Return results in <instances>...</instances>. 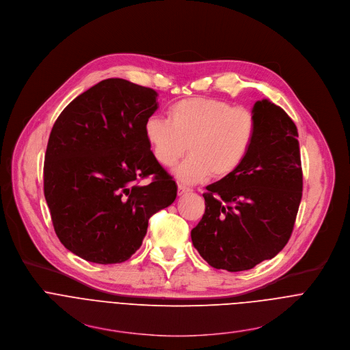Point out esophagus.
I'll use <instances>...</instances> for the list:
<instances>
[{
	"label": "esophagus",
	"instance_id": "34e87169",
	"mask_svg": "<svg viewBox=\"0 0 350 350\" xmlns=\"http://www.w3.org/2000/svg\"><path fill=\"white\" fill-rule=\"evenodd\" d=\"M189 191H191L190 187H186L183 185H178V195L179 196H182V195H185V193H189Z\"/></svg>",
	"mask_w": 350,
	"mask_h": 350
}]
</instances>
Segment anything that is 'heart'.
<instances>
[{"label":"heart","mask_w":350,"mask_h":350,"mask_svg":"<svg viewBox=\"0 0 350 350\" xmlns=\"http://www.w3.org/2000/svg\"><path fill=\"white\" fill-rule=\"evenodd\" d=\"M144 132L152 154L163 167L185 157L175 174L183 182H199L213 175L222 179L245 161L257 133L256 115L218 98L193 97L176 103L171 121L151 115Z\"/></svg>","instance_id":"obj_1"}]
</instances>
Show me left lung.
Segmentation results:
<instances>
[{"instance_id": "8db88e82", "label": "left lung", "mask_w": 350, "mask_h": 350, "mask_svg": "<svg viewBox=\"0 0 350 350\" xmlns=\"http://www.w3.org/2000/svg\"><path fill=\"white\" fill-rule=\"evenodd\" d=\"M257 133L242 165L203 193L206 211L191 242L214 268L256 267L288 243L303 191L297 128L267 100L253 108Z\"/></svg>"}]
</instances>
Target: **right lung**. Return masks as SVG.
<instances>
[{
    "instance_id": "1",
    "label": "right lung",
    "mask_w": 350,
    "mask_h": 350,
    "mask_svg": "<svg viewBox=\"0 0 350 350\" xmlns=\"http://www.w3.org/2000/svg\"><path fill=\"white\" fill-rule=\"evenodd\" d=\"M157 108L155 90L111 77L70 101L51 129L46 202L59 242L86 261L129 260L150 217L176 198L144 132ZM148 176L152 182L142 185Z\"/></svg>"
}]
</instances>
